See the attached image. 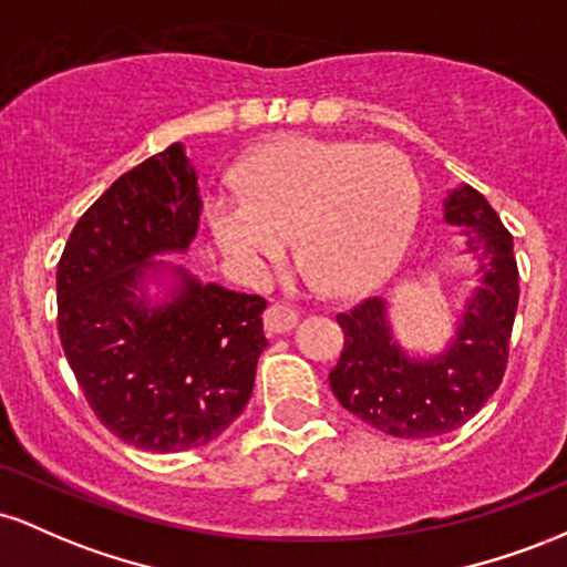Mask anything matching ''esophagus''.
<instances>
[{
  "label": "esophagus",
  "instance_id": "esophagus-1",
  "mask_svg": "<svg viewBox=\"0 0 567 567\" xmlns=\"http://www.w3.org/2000/svg\"><path fill=\"white\" fill-rule=\"evenodd\" d=\"M296 322H298L296 311H292L290 306H282V303H271L264 315V324L271 336L288 333L290 328H296Z\"/></svg>",
  "mask_w": 567,
  "mask_h": 567
}]
</instances>
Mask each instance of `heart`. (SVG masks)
<instances>
[{
	"label": "heart",
	"instance_id": "obj_1",
	"mask_svg": "<svg viewBox=\"0 0 567 567\" xmlns=\"http://www.w3.org/2000/svg\"><path fill=\"white\" fill-rule=\"evenodd\" d=\"M237 194L207 199L220 250L250 277L288 258L298 234L303 264L338 296L383 282L405 258L421 192L392 146L288 138L237 171Z\"/></svg>",
	"mask_w": 567,
	"mask_h": 567
}]
</instances>
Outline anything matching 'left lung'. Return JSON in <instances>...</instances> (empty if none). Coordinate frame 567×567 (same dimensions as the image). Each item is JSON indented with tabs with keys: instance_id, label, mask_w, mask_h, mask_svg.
<instances>
[{
	"instance_id": "obj_1",
	"label": "left lung",
	"mask_w": 567,
	"mask_h": 567,
	"mask_svg": "<svg viewBox=\"0 0 567 567\" xmlns=\"http://www.w3.org/2000/svg\"><path fill=\"white\" fill-rule=\"evenodd\" d=\"M445 224L470 237L466 250L477 256L480 288L440 354H405L383 298H368L336 317L343 351L330 370V389L349 413L392 437H437L464 426L498 389L509 357L519 298L512 234L483 194L466 184L447 194Z\"/></svg>"
}]
</instances>
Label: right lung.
Returning <instances> with one entry per match:
<instances>
[{
    "label": "right lung",
    "instance_id": "1",
    "mask_svg": "<svg viewBox=\"0 0 567 567\" xmlns=\"http://www.w3.org/2000/svg\"><path fill=\"white\" fill-rule=\"evenodd\" d=\"M197 173L181 143L120 175L76 220L58 261V333L109 432L152 453L207 445L243 413L269 347L261 296L199 282L184 252L199 229ZM165 270L159 305L145 292Z\"/></svg>",
    "mask_w": 567,
    "mask_h": 567
}]
</instances>
